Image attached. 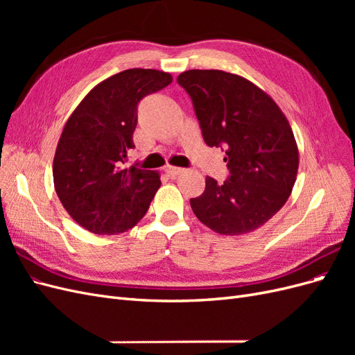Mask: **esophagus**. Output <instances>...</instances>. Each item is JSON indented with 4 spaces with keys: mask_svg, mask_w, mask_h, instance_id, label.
<instances>
[{
    "mask_svg": "<svg viewBox=\"0 0 355 355\" xmlns=\"http://www.w3.org/2000/svg\"><path fill=\"white\" fill-rule=\"evenodd\" d=\"M164 171H166V173H167L170 178H175V176H178V175H180V173H184V168L173 167V166H166V167H164Z\"/></svg>",
    "mask_w": 355,
    "mask_h": 355,
    "instance_id": "esophagus-1",
    "label": "esophagus"
}]
</instances>
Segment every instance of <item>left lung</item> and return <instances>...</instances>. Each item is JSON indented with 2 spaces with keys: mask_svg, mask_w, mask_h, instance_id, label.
<instances>
[{
  "mask_svg": "<svg viewBox=\"0 0 355 355\" xmlns=\"http://www.w3.org/2000/svg\"><path fill=\"white\" fill-rule=\"evenodd\" d=\"M178 83L194 103L204 142L225 148L231 176L191 198L196 216L222 235L249 234L280 210L295 187L299 151L292 127L270 94L237 73L182 72Z\"/></svg>",
  "mask_w": 355,
  "mask_h": 355,
  "instance_id": "obj_1",
  "label": "left lung"
}]
</instances>
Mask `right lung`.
<instances>
[{"label": "right lung", "mask_w": 355, "mask_h": 355, "mask_svg": "<svg viewBox=\"0 0 355 355\" xmlns=\"http://www.w3.org/2000/svg\"><path fill=\"white\" fill-rule=\"evenodd\" d=\"M168 72L133 68L103 80L69 115L53 159V182L69 216L93 234L133 228L161 187L159 173L125 168L137 103L167 87Z\"/></svg>", "instance_id": "add662e5"}]
</instances>
